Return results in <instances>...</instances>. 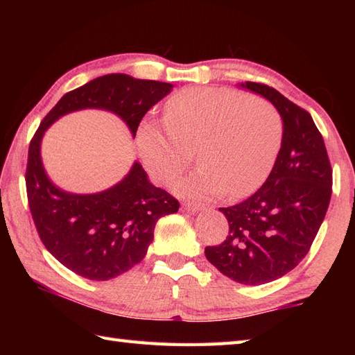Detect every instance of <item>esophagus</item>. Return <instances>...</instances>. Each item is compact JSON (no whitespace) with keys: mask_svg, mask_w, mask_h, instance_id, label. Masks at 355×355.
<instances>
[{"mask_svg":"<svg viewBox=\"0 0 355 355\" xmlns=\"http://www.w3.org/2000/svg\"><path fill=\"white\" fill-rule=\"evenodd\" d=\"M183 207L186 210H189V212H198V210H205L206 209V206L201 205V202H191V201L189 202H184Z\"/></svg>","mask_w":355,"mask_h":355,"instance_id":"34e87169","label":"esophagus"}]
</instances>
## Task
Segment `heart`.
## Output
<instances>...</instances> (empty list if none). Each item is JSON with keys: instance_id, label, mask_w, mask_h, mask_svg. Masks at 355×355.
<instances>
[{"instance_id": "heart-1", "label": "heart", "mask_w": 355, "mask_h": 355, "mask_svg": "<svg viewBox=\"0 0 355 355\" xmlns=\"http://www.w3.org/2000/svg\"><path fill=\"white\" fill-rule=\"evenodd\" d=\"M166 130L143 122L139 154L157 183L168 184L192 162L200 168L173 183L184 197H245L270 175L281 149L284 125L268 101L238 89L193 87L173 94L164 107Z\"/></svg>"}]
</instances>
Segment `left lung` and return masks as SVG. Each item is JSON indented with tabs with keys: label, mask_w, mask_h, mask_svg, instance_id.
Segmentation results:
<instances>
[{
	"label": "left lung",
	"mask_w": 355,
	"mask_h": 355,
	"mask_svg": "<svg viewBox=\"0 0 355 355\" xmlns=\"http://www.w3.org/2000/svg\"><path fill=\"white\" fill-rule=\"evenodd\" d=\"M241 87L275 105L284 123L282 143L266 183L239 205L220 207L229 235L205 253L235 282L261 285L288 273L310 252L329 206L333 169L310 112L268 85Z\"/></svg>",
	"instance_id": "1"
}]
</instances>
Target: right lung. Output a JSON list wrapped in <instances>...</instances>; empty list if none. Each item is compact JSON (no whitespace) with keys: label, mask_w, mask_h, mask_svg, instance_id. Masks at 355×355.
<instances>
[{"label":"right lung","mask_w":355,"mask_h":355,"mask_svg":"<svg viewBox=\"0 0 355 355\" xmlns=\"http://www.w3.org/2000/svg\"><path fill=\"white\" fill-rule=\"evenodd\" d=\"M172 84L105 74L61 97L44 117L28 146L26 186L30 212L45 248L89 281H108L132 268L148 252L162 216L178 212L180 202L148 180L139 162L110 189L70 193L50 182L41 160L49 126L69 112L97 108L114 112L135 137L143 116L168 96Z\"/></svg>","instance_id":"obj_1"}]
</instances>
